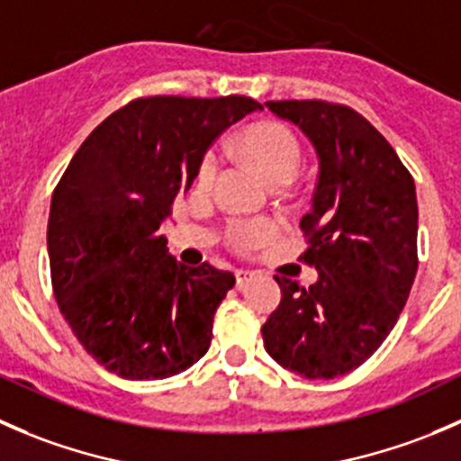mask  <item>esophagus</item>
I'll list each match as a JSON object with an SVG mask.
<instances>
[{
	"label": "esophagus",
	"mask_w": 461,
	"mask_h": 461,
	"mask_svg": "<svg viewBox=\"0 0 461 461\" xmlns=\"http://www.w3.org/2000/svg\"><path fill=\"white\" fill-rule=\"evenodd\" d=\"M253 276H255V273H253V271H249V268H237V271H235L237 286H240V289H241V286H244L246 282L253 280Z\"/></svg>",
	"instance_id": "34e87169"
}]
</instances>
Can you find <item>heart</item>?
<instances>
[{
	"label": "heart",
	"mask_w": 461,
	"mask_h": 461,
	"mask_svg": "<svg viewBox=\"0 0 461 461\" xmlns=\"http://www.w3.org/2000/svg\"><path fill=\"white\" fill-rule=\"evenodd\" d=\"M241 152L255 163L259 172L271 184L276 181H291L300 170L303 163V145L295 131L285 122L264 121L246 127L241 134ZM220 158L215 149H208L199 161L197 181L199 185H211L217 176ZM280 224L271 217H258V220H232L226 226V241L235 250H253L267 244L277 235Z\"/></svg>",
	"instance_id": "b5f03b06"
}]
</instances>
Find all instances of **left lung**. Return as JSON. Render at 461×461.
<instances>
[{"label": "left lung", "instance_id": "obj_1", "mask_svg": "<svg viewBox=\"0 0 461 461\" xmlns=\"http://www.w3.org/2000/svg\"><path fill=\"white\" fill-rule=\"evenodd\" d=\"M295 122L321 163L312 211L300 220L312 286L276 276L282 300L262 327L276 363L307 379H334L366 363L392 327L417 273V193L385 136L352 107L268 100Z\"/></svg>", "mask_w": 461, "mask_h": 461}]
</instances>
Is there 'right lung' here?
Segmentation results:
<instances>
[{
	"mask_svg": "<svg viewBox=\"0 0 461 461\" xmlns=\"http://www.w3.org/2000/svg\"><path fill=\"white\" fill-rule=\"evenodd\" d=\"M255 109L246 95L136 98L86 136L58 181L47 229L53 294L104 370L167 379L211 348L235 276L176 262L158 226L212 140Z\"/></svg>",
	"mask_w": 461,
	"mask_h": 461,
	"instance_id": "right-lung-1",
	"label": "right lung"
}]
</instances>
